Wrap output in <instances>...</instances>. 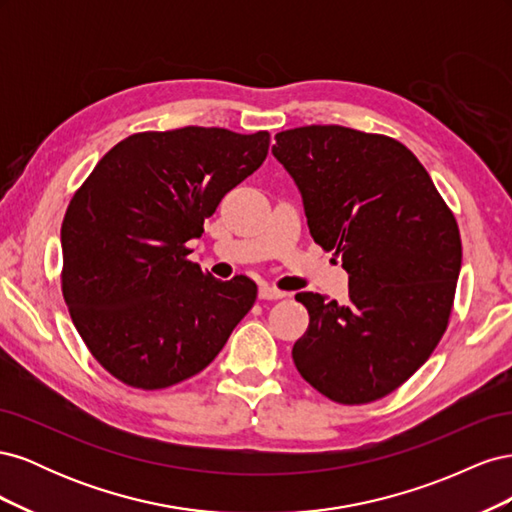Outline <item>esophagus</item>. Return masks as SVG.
Segmentation results:
<instances>
[{
	"mask_svg": "<svg viewBox=\"0 0 512 512\" xmlns=\"http://www.w3.org/2000/svg\"><path fill=\"white\" fill-rule=\"evenodd\" d=\"M258 297L260 299H267V301H275V299H284L286 292L275 288V286H269V284H262L260 290H258Z\"/></svg>",
	"mask_w": 512,
	"mask_h": 512,
	"instance_id": "34e87169",
	"label": "esophagus"
}]
</instances>
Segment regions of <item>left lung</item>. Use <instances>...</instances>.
Segmentation results:
<instances>
[{"label":"left lung","instance_id":"obj_1","mask_svg":"<svg viewBox=\"0 0 512 512\" xmlns=\"http://www.w3.org/2000/svg\"><path fill=\"white\" fill-rule=\"evenodd\" d=\"M275 141L273 156L299 185L314 241L350 275L346 305L297 294L309 327L292 361L337 404L382 399L429 359L448 327L461 269L455 215L391 136L303 126Z\"/></svg>","mask_w":512,"mask_h":512}]
</instances>
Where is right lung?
<instances>
[{"label":"right lung","mask_w":512,"mask_h":512,"mask_svg":"<svg viewBox=\"0 0 512 512\" xmlns=\"http://www.w3.org/2000/svg\"><path fill=\"white\" fill-rule=\"evenodd\" d=\"M271 136L188 126L123 138L74 192L61 224V292L91 356L158 391L203 371L256 301L245 275L215 280L188 243L265 162Z\"/></svg>","instance_id":"right-lung-1"}]
</instances>
